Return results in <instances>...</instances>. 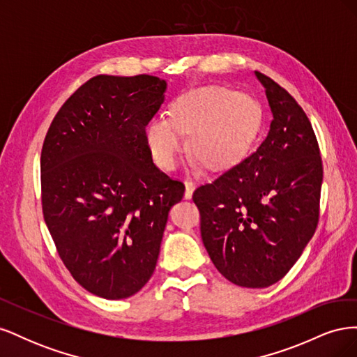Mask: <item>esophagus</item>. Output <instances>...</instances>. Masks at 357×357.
<instances>
[{"mask_svg":"<svg viewBox=\"0 0 357 357\" xmlns=\"http://www.w3.org/2000/svg\"><path fill=\"white\" fill-rule=\"evenodd\" d=\"M185 186H186V190H185V198H186V199H190V198H192V193H193V190H195V183H193L192 180H186V181H185Z\"/></svg>","mask_w":357,"mask_h":357,"instance_id":"1","label":"esophagus"}]
</instances>
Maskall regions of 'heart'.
Masks as SVG:
<instances>
[{
	"label": "heart",
	"instance_id": "1",
	"mask_svg": "<svg viewBox=\"0 0 357 357\" xmlns=\"http://www.w3.org/2000/svg\"><path fill=\"white\" fill-rule=\"evenodd\" d=\"M257 121V104L245 93L214 86L181 95L146 128V142L156 165L176 168L183 149L181 135L190 134L189 149L202 165L220 168L238 156Z\"/></svg>",
	"mask_w": 357,
	"mask_h": 357
}]
</instances>
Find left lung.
Segmentation results:
<instances>
[{
    "mask_svg": "<svg viewBox=\"0 0 357 357\" xmlns=\"http://www.w3.org/2000/svg\"><path fill=\"white\" fill-rule=\"evenodd\" d=\"M256 77L273 112L265 139L192 199L214 266L236 286L261 289L282 280L314 235L323 165L302 107L268 75Z\"/></svg>",
    "mask_w": 357,
    "mask_h": 357,
    "instance_id": "obj_1",
    "label": "left lung"
}]
</instances>
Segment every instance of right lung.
<instances>
[{
  "instance_id": "1",
  "label": "right lung",
  "mask_w": 357,
  "mask_h": 357,
  "mask_svg": "<svg viewBox=\"0 0 357 357\" xmlns=\"http://www.w3.org/2000/svg\"><path fill=\"white\" fill-rule=\"evenodd\" d=\"M165 80L95 75L53 119L41 149V207L56 252L82 287L132 296L152 277L168 211L185 185L156 168L146 126Z\"/></svg>"
}]
</instances>
